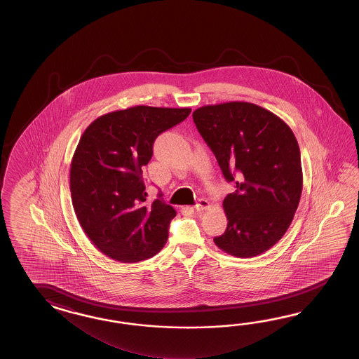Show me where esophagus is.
Here are the masks:
<instances>
[{"label": "esophagus", "mask_w": 359, "mask_h": 359, "mask_svg": "<svg viewBox=\"0 0 359 359\" xmlns=\"http://www.w3.org/2000/svg\"><path fill=\"white\" fill-rule=\"evenodd\" d=\"M210 208V203L205 200V198H200L198 201V204L195 205V209L196 210H205V209H209Z\"/></svg>", "instance_id": "obj_1"}]
</instances>
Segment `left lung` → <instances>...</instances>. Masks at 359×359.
Segmentation results:
<instances>
[{
	"instance_id": "1",
	"label": "left lung",
	"mask_w": 359,
	"mask_h": 359,
	"mask_svg": "<svg viewBox=\"0 0 359 359\" xmlns=\"http://www.w3.org/2000/svg\"><path fill=\"white\" fill-rule=\"evenodd\" d=\"M192 119L236 191L223 200L227 229L214 243L237 258L267 252L285 235L303 190L298 141L281 118L252 102L198 107Z\"/></svg>"
}]
</instances>
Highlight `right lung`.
Returning a JSON list of instances; mask_svg holds the SVG:
<instances>
[{
    "instance_id": "right-lung-1",
    "label": "right lung",
    "mask_w": 359,
    "mask_h": 359,
    "mask_svg": "<svg viewBox=\"0 0 359 359\" xmlns=\"http://www.w3.org/2000/svg\"><path fill=\"white\" fill-rule=\"evenodd\" d=\"M190 107L138 105L101 115L86 128L70 164L76 218L109 258L136 263L161 252L176 210L146 200L142 168L155 138L190 115Z\"/></svg>"
}]
</instances>
